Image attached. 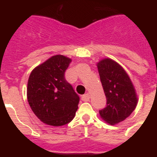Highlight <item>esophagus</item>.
Returning <instances> with one entry per match:
<instances>
[{
    "label": "esophagus",
    "mask_w": 157,
    "mask_h": 157,
    "mask_svg": "<svg viewBox=\"0 0 157 157\" xmlns=\"http://www.w3.org/2000/svg\"><path fill=\"white\" fill-rule=\"evenodd\" d=\"M81 99H82L83 101L84 102H88L89 101L90 99V95L88 93L84 94V95H82V97H81Z\"/></svg>",
    "instance_id": "34e87169"
}]
</instances>
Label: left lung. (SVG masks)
<instances>
[{"mask_svg":"<svg viewBox=\"0 0 157 157\" xmlns=\"http://www.w3.org/2000/svg\"><path fill=\"white\" fill-rule=\"evenodd\" d=\"M97 68L107 97V107L99 111V115L107 123L115 125L135 110L137 92L129 75L115 61L103 58L97 63Z\"/></svg>","mask_w":157,"mask_h":157,"instance_id":"left-lung-1","label":"left lung"}]
</instances>
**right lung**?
Wrapping results in <instances>:
<instances>
[{"mask_svg":"<svg viewBox=\"0 0 157 157\" xmlns=\"http://www.w3.org/2000/svg\"><path fill=\"white\" fill-rule=\"evenodd\" d=\"M71 62L64 55L52 56L36 66L29 76L28 103L37 118L49 126L69 123L78 109L80 98L65 78Z\"/></svg>","mask_w":157,"mask_h":157,"instance_id":"obj_1","label":"right lung"}]
</instances>
